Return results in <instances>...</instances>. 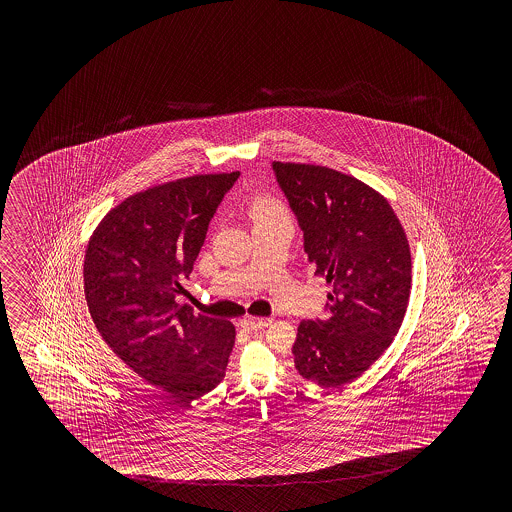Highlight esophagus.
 I'll list each match as a JSON object with an SVG mask.
<instances>
[{
  "label": "esophagus",
  "mask_w": 512,
  "mask_h": 512,
  "mask_svg": "<svg viewBox=\"0 0 512 512\" xmlns=\"http://www.w3.org/2000/svg\"><path fill=\"white\" fill-rule=\"evenodd\" d=\"M271 324V318H254V316H245V318H241V327L251 329V331L265 329V327H269Z\"/></svg>",
  "instance_id": "esophagus-1"
}]
</instances>
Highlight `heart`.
Wrapping results in <instances>:
<instances>
[{"label":"heart","mask_w":512,"mask_h":512,"mask_svg":"<svg viewBox=\"0 0 512 512\" xmlns=\"http://www.w3.org/2000/svg\"><path fill=\"white\" fill-rule=\"evenodd\" d=\"M247 214L252 219V223L261 219L287 218V210L283 207L282 201H278L276 197L269 194H256L251 197Z\"/></svg>","instance_id":"1"}]
</instances>
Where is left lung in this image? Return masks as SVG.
Listing matches in <instances>:
<instances>
[{"label": "left lung", "mask_w": 512, "mask_h": 512, "mask_svg": "<svg viewBox=\"0 0 512 512\" xmlns=\"http://www.w3.org/2000/svg\"><path fill=\"white\" fill-rule=\"evenodd\" d=\"M272 170L304 232L307 263L331 285L327 315L302 320L294 366L307 381L340 388L392 344L412 287L403 227L384 197L351 175L316 164Z\"/></svg>", "instance_id": "8db88e82"}]
</instances>
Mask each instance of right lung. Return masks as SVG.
<instances>
[{
  "label": "right lung",
  "instance_id": "1",
  "mask_svg": "<svg viewBox=\"0 0 512 512\" xmlns=\"http://www.w3.org/2000/svg\"><path fill=\"white\" fill-rule=\"evenodd\" d=\"M240 172L152 186L111 208L89 238L84 293L100 337L144 381L194 401L225 377L236 329L179 305L208 223Z\"/></svg>",
  "mask_w": 512,
  "mask_h": 512
}]
</instances>
